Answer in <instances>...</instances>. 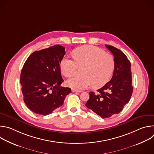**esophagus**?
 <instances>
[{
    "mask_svg": "<svg viewBox=\"0 0 154 154\" xmlns=\"http://www.w3.org/2000/svg\"><path fill=\"white\" fill-rule=\"evenodd\" d=\"M72 93H81L82 91L80 90H72Z\"/></svg>",
    "mask_w": 154,
    "mask_h": 154,
    "instance_id": "esophagus-1",
    "label": "esophagus"
}]
</instances>
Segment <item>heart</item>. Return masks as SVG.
<instances>
[{"label":"heart","mask_w":154,"mask_h":154,"mask_svg":"<svg viewBox=\"0 0 154 154\" xmlns=\"http://www.w3.org/2000/svg\"><path fill=\"white\" fill-rule=\"evenodd\" d=\"M74 59L64 56L60 62L61 73L66 77L71 76L78 66H82V76H75L66 81V85L75 90H83L91 84L98 88L110 79L115 69L114 57L93 46L86 45L73 52Z\"/></svg>","instance_id":"1"}]
</instances>
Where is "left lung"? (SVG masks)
<instances>
[{"label": "left lung", "instance_id": "obj_1", "mask_svg": "<svg viewBox=\"0 0 154 154\" xmlns=\"http://www.w3.org/2000/svg\"><path fill=\"white\" fill-rule=\"evenodd\" d=\"M105 46L114 56L113 75L110 80L97 90L96 94L90 92V99L85 104L102 118L120 113L133 93L130 61L119 49L109 45Z\"/></svg>", "mask_w": 154, "mask_h": 154}]
</instances>
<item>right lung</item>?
Returning <instances> with one entry per match:
<instances>
[{"instance_id":"add662e5","label":"right lung","mask_w":154,"mask_h":154,"mask_svg":"<svg viewBox=\"0 0 154 154\" xmlns=\"http://www.w3.org/2000/svg\"><path fill=\"white\" fill-rule=\"evenodd\" d=\"M65 54V48L57 45L34 52L25 62L20 76L22 93L27 106L35 113L51 114L71 93L69 88L60 86L64 80L60 64Z\"/></svg>"}]
</instances>
